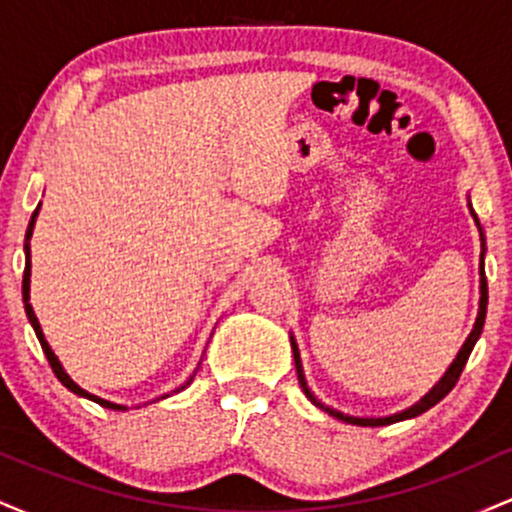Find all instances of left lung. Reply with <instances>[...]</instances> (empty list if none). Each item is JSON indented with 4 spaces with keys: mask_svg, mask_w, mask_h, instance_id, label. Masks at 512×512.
Masks as SVG:
<instances>
[{
    "mask_svg": "<svg viewBox=\"0 0 512 512\" xmlns=\"http://www.w3.org/2000/svg\"><path fill=\"white\" fill-rule=\"evenodd\" d=\"M469 211H472V219L477 223L479 228V238H481V255H479V313H477V320H474V327L472 332H469V337L464 339L462 349L457 351L455 361L450 363L448 370L443 373V378L438 380L436 385L431 387V390L426 392L424 397L419 399L416 404H411L409 409H402L397 411V414H390V416H351V414H344V411L330 407V404L320 402L313 392H310L308 387V380H305V373H303V363H301V351H298V344H296V337L291 334V349H293V361H296V373H298V383H301L305 397L310 399V402L315 404V407H320L322 411H327V414L334 416V419L344 421V424H351V426H387V424H397V421H404V419H414V416L424 414L431 407H436V404L443 399L448 392L455 387L457 378H460L464 363H467L469 354H472L474 344H477V339L481 337V330H484V320H486V303H489V289H486V274H484V255H486V238H484V228H481V223L477 219V214H474L472 204H469Z\"/></svg>",
    "mask_w": 512,
    "mask_h": 512,
    "instance_id": "left-lung-1",
    "label": "left lung"
}]
</instances>
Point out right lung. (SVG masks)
<instances>
[{"mask_svg": "<svg viewBox=\"0 0 512 512\" xmlns=\"http://www.w3.org/2000/svg\"><path fill=\"white\" fill-rule=\"evenodd\" d=\"M38 211H40V204H38V209L33 211V216H31V223H28V231H26V243H23V252H26V269H23V308H26L28 322H31V327H33V330H35V337H38L40 346H43L45 356H48V361H50V366H52V373L57 375V380H60V383H62L64 387H67L69 392H74V395H79V397H84V399H91V402L101 404V407H105V409H113V411H125V409H129L127 404H117V402H110V399H103V397L93 395V392L84 390V387H81L79 383H74V380L69 378V373H67V370L62 368L60 358H57V356H55V351L50 349L48 339H45V334H43V327H40L38 317H35V313H33V305H31V238H33V226H35V219H38ZM197 368H199V366H197ZM195 373H197V370H195ZM195 373H192V375H190V380H187V383H182V385L178 387V390L168 392V395H161V397H158V399H166V397H170V395H175V392L185 390V387L192 383V378H195ZM146 404H149V402H146Z\"/></svg>", "mask_w": 512, "mask_h": 512, "instance_id": "add662e5", "label": "right lung"}]
</instances>
